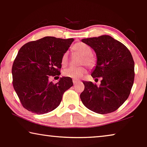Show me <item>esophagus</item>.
<instances>
[{
  "label": "esophagus",
  "instance_id": "34e87169",
  "mask_svg": "<svg viewBox=\"0 0 147 147\" xmlns=\"http://www.w3.org/2000/svg\"><path fill=\"white\" fill-rule=\"evenodd\" d=\"M79 82H80V80H76V79L73 80V84L74 85H76V84H77V83Z\"/></svg>",
  "mask_w": 147,
  "mask_h": 147
}]
</instances>
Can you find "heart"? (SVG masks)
<instances>
[{"mask_svg": "<svg viewBox=\"0 0 147 147\" xmlns=\"http://www.w3.org/2000/svg\"><path fill=\"white\" fill-rule=\"evenodd\" d=\"M73 50L82 56L80 59V64H86L87 66L92 67L94 64V58L92 55V49L90 46L83 43H77L73 47ZM68 61V53L63 54L61 59V64L65 65ZM86 73V69L84 66L73 67L71 66L65 69L63 72V75L66 77L73 79H78Z\"/></svg>", "mask_w": 147, "mask_h": 147, "instance_id": "b5f03b06", "label": "heart"}]
</instances>
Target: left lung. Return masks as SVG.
<instances>
[{"label": "left lung", "mask_w": 147, "mask_h": 147, "mask_svg": "<svg viewBox=\"0 0 147 147\" xmlns=\"http://www.w3.org/2000/svg\"><path fill=\"white\" fill-rule=\"evenodd\" d=\"M96 54L97 61L91 76L101 77L99 86L90 81L82 82L80 94L83 104L90 110L106 114L119 108L130 94L135 78V63L127 47L108 35L82 39Z\"/></svg>", "instance_id": "1"}]
</instances>
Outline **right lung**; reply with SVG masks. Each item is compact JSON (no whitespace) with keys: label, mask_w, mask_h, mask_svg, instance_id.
Here are the masks:
<instances>
[{"label":"right lung","mask_w":147,"mask_h":147,"mask_svg":"<svg viewBox=\"0 0 147 147\" xmlns=\"http://www.w3.org/2000/svg\"><path fill=\"white\" fill-rule=\"evenodd\" d=\"M73 41L47 36L20 49L12 65V83L24 108L43 114L59 106L63 94L73 86V80L63 76L54 84L49 77L61 74V59Z\"/></svg>","instance_id":"obj_1"}]
</instances>
